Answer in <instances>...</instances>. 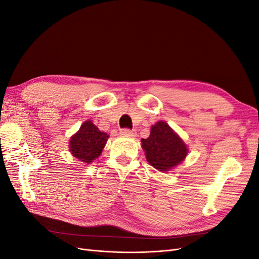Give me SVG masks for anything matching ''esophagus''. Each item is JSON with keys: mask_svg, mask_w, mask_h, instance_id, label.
<instances>
[{"mask_svg": "<svg viewBox=\"0 0 259 259\" xmlns=\"http://www.w3.org/2000/svg\"><path fill=\"white\" fill-rule=\"evenodd\" d=\"M120 134L123 136H128V137H135L136 136V131L135 130H130V128H123L120 131Z\"/></svg>", "mask_w": 259, "mask_h": 259, "instance_id": "1", "label": "esophagus"}]
</instances>
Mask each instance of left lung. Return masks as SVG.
<instances>
[{
	"mask_svg": "<svg viewBox=\"0 0 259 259\" xmlns=\"http://www.w3.org/2000/svg\"><path fill=\"white\" fill-rule=\"evenodd\" d=\"M142 147L149 164L163 173L176 167L188 154L183 139L163 121L152 125L150 136L142 139Z\"/></svg>",
	"mask_w": 259,
	"mask_h": 259,
	"instance_id": "obj_1",
	"label": "left lung"
}]
</instances>
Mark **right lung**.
Returning <instances> with one entry per match:
<instances>
[{
    "label": "right lung",
    "instance_id": "add662e5",
    "mask_svg": "<svg viewBox=\"0 0 259 259\" xmlns=\"http://www.w3.org/2000/svg\"><path fill=\"white\" fill-rule=\"evenodd\" d=\"M109 135L100 132L92 121H85L80 130L70 138L69 150L83 163H92L103 152Z\"/></svg>",
    "mask_w": 259,
    "mask_h": 259
}]
</instances>
